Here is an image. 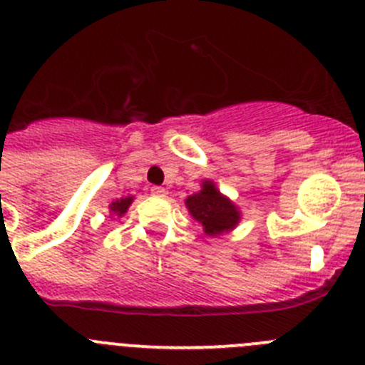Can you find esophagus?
Returning a JSON list of instances; mask_svg holds the SVG:
<instances>
[{"instance_id": "obj_1", "label": "esophagus", "mask_w": 365, "mask_h": 365, "mask_svg": "<svg viewBox=\"0 0 365 365\" xmlns=\"http://www.w3.org/2000/svg\"><path fill=\"white\" fill-rule=\"evenodd\" d=\"M151 194L157 197H165L168 196V190H165L164 187H153V189H151Z\"/></svg>"}]
</instances>
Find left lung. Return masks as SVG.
<instances>
[{
	"instance_id": "obj_1",
	"label": "left lung",
	"mask_w": 365,
	"mask_h": 365,
	"mask_svg": "<svg viewBox=\"0 0 365 365\" xmlns=\"http://www.w3.org/2000/svg\"><path fill=\"white\" fill-rule=\"evenodd\" d=\"M185 207L189 208V214L197 222H201L203 232L212 237L230 232L240 221V212L237 210L235 205L228 197L222 196L210 180H205L201 183L200 192L187 197Z\"/></svg>"
}]
</instances>
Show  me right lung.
<instances>
[{
  "label": "right lung",
  "mask_w": 365,
  "mask_h": 365,
  "mask_svg": "<svg viewBox=\"0 0 365 365\" xmlns=\"http://www.w3.org/2000/svg\"><path fill=\"white\" fill-rule=\"evenodd\" d=\"M132 201H133V197H132V196H128V197H121V200L112 201V205H110V212H112V214H115V215H119V217H121V215L125 214L126 210H128V207H130V205H132Z\"/></svg>",
  "instance_id": "obj_1"
}]
</instances>
